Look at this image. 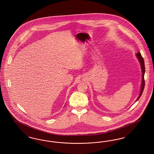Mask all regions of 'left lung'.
Masks as SVG:
<instances>
[{
	"instance_id": "1",
	"label": "left lung",
	"mask_w": 154,
	"mask_h": 154,
	"mask_svg": "<svg viewBox=\"0 0 154 154\" xmlns=\"http://www.w3.org/2000/svg\"><path fill=\"white\" fill-rule=\"evenodd\" d=\"M137 57L139 60V62L140 63V65H141V68H142V86H141V91H140V95L138 97V98L136 100V101H137L139 98L141 97L142 96V93L143 92V90H144V86H145V81H144V73H145V66H144V60H143V58L142 57V55L140 54V53H137Z\"/></svg>"
}]
</instances>
